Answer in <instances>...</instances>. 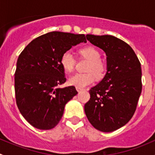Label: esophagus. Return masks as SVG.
Returning a JSON list of instances; mask_svg holds the SVG:
<instances>
[{
  "label": "esophagus",
  "mask_w": 155,
  "mask_h": 155,
  "mask_svg": "<svg viewBox=\"0 0 155 155\" xmlns=\"http://www.w3.org/2000/svg\"><path fill=\"white\" fill-rule=\"evenodd\" d=\"M76 91H77L78 92H79V91H81L83 90L82 87H76Z\"/></svg>",
  "instance_id": "1"
}]
</instances>
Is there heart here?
Here are the masks:
<instances>
[{
  "mask_svg": "<svg viewBox=\"0 0 155 155\" xmlns=\"http://www.w3.org/2000/svg\"><path fill=\"white\" fill-rule=\"evenodd\" d=\"M81 55L89 61L85 73H76L68 78L70 85L84 87L94 81L95 78L102 79L107 73V64L101 60V54L95 47L86 46L79 50ZM61 64L65 71L72 72L76 65V58L70 51H66L61 57Z\"/></svg>",
  "mask_w": 155,
  "mask_h": 155,
  "instance_id": "heart-1",
  "label": "heart"
}]
</instances>
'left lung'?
Here are the masks:
<instances>
[{
	"mask_svg": "<svg viewBox=\"0 0 155 155\" xmlns=\"http://www.w3.org/2000/svg\"><path fill=\"white\" fill-rule=\"evenodd\" d=\"M86 37L105 51L107 72L89 91L85 115L97 130L112 132L125 125L137 109L143 85L141 64L133 48L114 36L87 34Z\"/></svg>",
	"mask_w": 155,
	"mask_h": 155,
	"instance_id": "left-lung-1",
	"label": "left lung"
}]
</instances>
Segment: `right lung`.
Here are the masks:
<instances>
[{"label": "right lung", "instance_id": "obj_1", "mask_svg": "<svg viewBox=\"0 0 155 155\" xmlns=\"http://www.w3.org/2000/svg\"><path fill=\"white\" fill-rule=\"evenodd\" d=\"M86 43L84 34L52 31L33 40L18 56L15 72L17 107L29 124L40 130L54 127L67 103L78 94L66 82L61 57L73 46Z\"/></svg>", "mask_w": 155, "mask_h": 155}]
</instances>
